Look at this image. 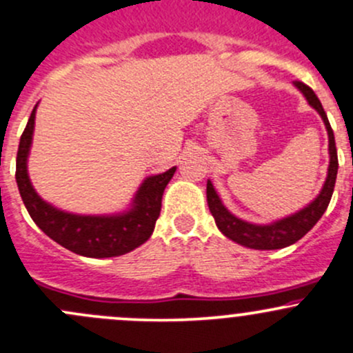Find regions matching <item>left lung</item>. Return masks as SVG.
<instances>
[{
	"instance_id": "obj_1",
	"label": "left lung",
	"mask_w": 353,
	"mask_h": 353,
	"mask_svg": "<svg viewBox=\"0 0 353 353\" xmlns=\"http://www.w3.org/2000/svg\"><path fill=\"white\" fill-rule=\"evenodd\" d=\"M295 87L304 94V97L307 99L309 104L312 105L319 112V116L325 121V126L328 130V138H330V167H328V177H326V183L323 186L319 196L314 199L309 206H305L304 210H301L295 215L287 216V219L279 220V222L272 223V225H252V223L244 222V220L237 219L232 213L227 212L225 206L220 201L219 194L215 193V188L213 184L206 183V201H208V208L212 212L213 219H215L216 227L220 229V232L223 236H227L229 239H232L234 243L245 245V248L251 249H282L287 245L297 243L299 239L305 236L312 227L318 223V220L321 219L323 213L326 212L330 205L331 194L334 190V181H336V172H338V155H336V145H334V134L333 130L330 126L328 116H326L325 109H323L321 102L316 97V94L312 92L311 87H307L302 81H294Z\"/></svg>"
}]
</instances>
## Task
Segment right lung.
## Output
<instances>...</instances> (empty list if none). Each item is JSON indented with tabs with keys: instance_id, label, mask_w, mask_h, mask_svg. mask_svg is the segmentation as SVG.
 Masks as SVG:
<instances>
[{
	"instance_id": "right-lung-1",
	"label": "right lung",
	"mask_w": 353,
	"mask_h": 353,
	"mask_svg": "<svg viewBox=\"0 0 353 353\" xmlns=\"http://www.w3.org/2000/svg\"><path fill=\"white\" fill-rule=\"evenodd\" d=\"M34 119L35 108L20 138L15 177L25 208L39 229L63 248L88 258L126 254L148 241L162 208L163 190L176 172V167L159 176L148 177L138 190L134 206L124 215L81 216L59 212L54 206L42 201L28 181L27 155L34 133Z\"/></svg>"
}]
</instances>
